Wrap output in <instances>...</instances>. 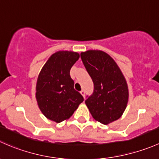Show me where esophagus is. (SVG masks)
<instances>
[{
	"mask_svg": "<svg viewBox=\"0 0 159 159\" xmlns=\"http://www.w3.org/2000/svg\"><path fill=\"white\" fill-rule=\"evenodd\" d=\"M80 93H81L82 96H83V97H85V93H85V90H83H83L80 91Z\"/></svg>",
	"mask_w": 159,
	"mask_h": 159,
	"instance_id": "34e87169",
	"label": "esophagus"
}]
</instances>
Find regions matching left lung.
<instances>
[{
    "label": "left lung",
    "instance_id": "obj_1",
    "mask_svg": "<svg viewBox=\"0 0 159 159\" xmlns=\"http://www.w3.org/2000/svg\"><path fill=\"white\" fill-rule=\"evenodd\" d=\"M80 57L94 86L93 93L86 96L85 102L91 115L104 125L117 120L129 99L128 86L120 69L101 50H88Z\"/></svg>",
    "mask_w": 159,
    "mask_h": 159
}]
</instances>
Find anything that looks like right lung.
<instances>
[{
  "label": "right lung",
  "instance_id": "add662e5",
  "mask_svg": "<svg viewBox=\"0 0 159 159\" xmlns=\"http://www.w3.org/2000/svg\"><path fill=\"white\" fill-rule=\"evenodd\" d=\"M79 53L59 51L42 68L37 83L39 108L47 119L61 122L69 119L83 102V96L74 89L70 71L79 59Z\"/></svg>",
  "mask_w": 159,
  "mask_h": 159
}]
</instances>
